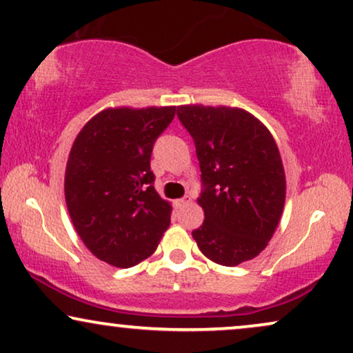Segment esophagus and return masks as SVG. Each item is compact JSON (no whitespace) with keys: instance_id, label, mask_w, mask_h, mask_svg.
<instances>
[{"instance_id":"34e87169","label":"esophagus","mask_w":353,"mask_h":353,"mask_svg":"<svg viewBox=\"0 0 353 353\" xmlns=\"http://www.w3.org/2000/svg\"><path fill=\"white\" fill-rule=\"evenodd\" d=\"M190 202H192V199L189 197V195H185V197L176 200V207L177 208H184V207H187V205H190Z\"/></svg>"}]
</instances>
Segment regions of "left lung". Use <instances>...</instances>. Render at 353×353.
<instances>
[{
    "mask_svg": "<svg viewBox=\"0 0 353 353\" xmlns=\"http://www.w3.org/2000/svg\"><path fill=\"white\" fill-rule=\"evenodd\" d=\"M194 138L205 220L192 231L205 257L234 267L264 251L285 205V171L274 137L238 107L179 105Z\"/></svg>",
    "mask_w": 353,
    "mask_h": 353,
    "instance_id": "obj_1",
    "label": "left lung"
}]
</instances>
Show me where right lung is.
<instances>
[{
    "label": "right lung",
    "instance_id": "obj_1",
    "mask_svg": "<svg viewBox=\"0 0 353 353\" xmlns=\"http://www.w3.org/2000/svg\"><path fill=\"white\" fill-rule=\"evenodd\" d=\"M176 107H115L94 115L71 146L65 200L89 251L127 269L156 251L171 225L169 202L154 189L153 145Z\"/></svg>",
    "mask_w": 353,
    "mask_h": 353
}]
</instances>
